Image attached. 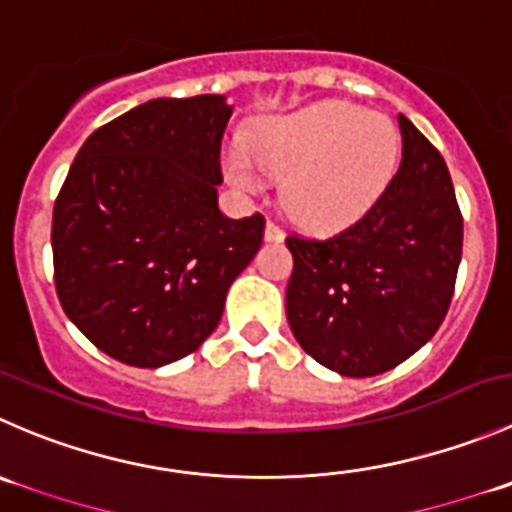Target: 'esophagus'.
Instances as JSON below:
<instances>
[{
    "label": "esophagus",
    "mask_w": 512,
    "mask_h": 512,
    "mask_svg": "<svg viewBox=\"0 0 512 512\" xmlns=\"http://www.w3.org/2000/svg\"><path fill=\"white\" fill-rule=\"evenodd\" d=\"M265 240L267 242H282V240H285V232H282L280 225H275V222H272V220H267Z\"/></svg>",
    "instance_id": "34e87169"
}]
</instances>
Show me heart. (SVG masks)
Here are the masks:
<instances>
[{
	"label": "heart",
	"mask_w": 512,
	"mask_h": 512,
	"mask_svg": "<svg viewBox=\"0 0 512 512\" xmlns=\"http://www.w3.org/2000/svg\"><path fill=\"white\" fill-rule=\"evenodd\" d=\"M247 155L222 157L227 182L260 195L265 177L285 180V212L310 230H340L360 220L393 180L400 132L393 119L350 102H317L270 119L245 142Z\"/></svg>",
	"instance_id": "b5f03b06"
}]
</instances>
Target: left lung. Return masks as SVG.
Here are the masks:
<instances>
[{
  "mask_svg": "<svg viewBox=\"0 0 512 512\" xmlns=\"http://www.w3.org/2000/svg\"><path fill=\"white\" fill-rule=\"evenodd\" d=\"M403 160L380 200L327 240L287 237V322L302 350L345 377L408 360L438 332L463 255L443 155L398 114Z\"/></svg>",
  "mask_w": 512,
  "mask_h": 512,
  "instance_id": "1",
  "label": "left lung"
}]
</instances>
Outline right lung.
Here are the masks:
<instances>
[{
  "label": "right lung",
  "mask_w": 512,
  "mask_h": 512,
  "mask_svg": "<svg viewBox=\"0 0 512 512\" xmlns=\"http://www.w3.org/2000/svg\"><path fill=\"white\" fill-rule=\"evenodd\" d=\"M232 104L160 97L87 137L52 215L54 285L69 320L114 360L162 367L220 322L265 217L217 205Z\"/></svg>",
  "instance_id": "1"
}]
</instances>
